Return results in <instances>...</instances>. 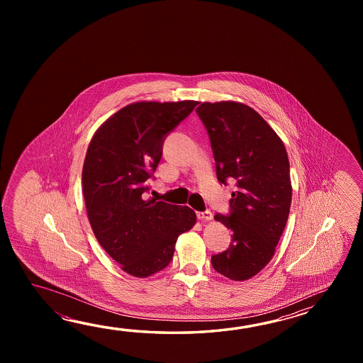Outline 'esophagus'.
Returning <instances> with one entry per match:
<instances>
[{
	"label": "esophagus",
	"instance_id": "34e87169",
	"mask_svg": "<svg viewBox=\"0 0 363 363\" xmlns=\"http://www.w3.org/2000/svg\"><path fill=\"white\" fill-rule=\"evenodd\" d=\"M197 216L201 220H211L213 219V213L210 210H205V211H200L197 213Z\"/></svg>",
	"mask_w": 363,
	"mask_h": 363
}]
</instances>
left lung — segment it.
Returning a JSON list of instances; mask_svg holds the SVG:
<instances>
[{
    "label": "left lung",
    "instance_id": "8db88e82",
    "mask_svg": "<svg viewBox=\"0 0 363 363\" xmlns=\"http://www.w3.org/2000/svg\"><path fill=\"white\" fill-rule=\"evenodd\" d=\"M196 113L208 131L216 178L220 184H236L230 213L214 216L233 232L232 242L211 257V264L225 278L247 280L270 262L286 228L292 201L286 147L244 104L203 102Z\"/></svg>",
    "mask_w": 363,
    "mask_h": 363
}]
</instances>
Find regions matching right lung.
<instances>
[{
    "label": "right lung",
    "instance_id": "add662e5",
    "mask_svg": "<svg viewBox=\"0 0 363 363\" xmlns=\"http://www.w3.org/2000/svg\"><path fill=\"white\" fill-rule=\"evenodd\" d=\"M197 104H131L101 125L86 150L82 180L89 223L101 247L132 277L163 270L179 235L196 223L192 208L147 194L164 139Z\"/></svg>",
    "mask_w": 363,
    "mask_h": 363
}]
</instances>
